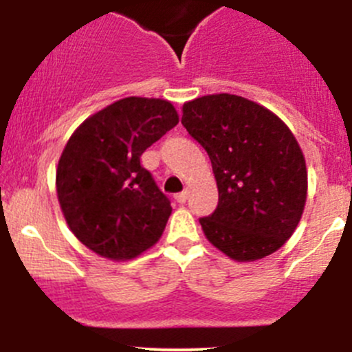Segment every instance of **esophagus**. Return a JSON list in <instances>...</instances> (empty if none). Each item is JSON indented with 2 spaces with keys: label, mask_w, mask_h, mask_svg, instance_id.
<instances>
[{
  "label": "esophagus",
  "mask_w": 352,
  "mask_h": 352,
  "mask_svg": "<svg viewBox=\"0 0 352 352\" xmlns=\"http://www.w3.org/2000/svg\"><path fill=\"white\" fill-rule=\"evenodd\" d=\"M175 201L179 202V204H184V202L187 201V190H184V192L175 194Z\"/></svg>",
  "instance_id": "34e87169"
}]
</instances>
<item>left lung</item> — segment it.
I'll use <instances>...</instances> for the list:
<instances>
[{
	"label": "left lung",
	"instance_id": "8db88e82",
	"mask_svg": "<svg viewBox=\"0 0 352 352\" xmlns=\"http://www.w3.org/2000/svg\"><path fill=\"white\" fill-rule=\"evenodd\" d=\"M182 124L208 151L218 208L201 218L206 239L239 262L274 254L307 202L303 151L289 127L257 102L230 94L186 102Z\"/></svg>",
	"mask_w": 352,
	"mask_h": 352
}]
</instances>
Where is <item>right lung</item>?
<instances>
[{
  "instance_id": "add662e5",
  "label": "right lung",
  "mask_w": 352,
  "mask_h": 352,
  "mask_svg": "<svg viewBox=\"0 0 352 352\" xmlns=\"http://www.w3.org/2000/svg\"><path fill=\"white\" fill-rule=\"evenodd\" d=\"M179 124L168 100L127 97L98 110L67 140L56 190L73 235L110 261H131L158 242L172 214L141 155Z\"/></svg>"
}]
</instances>
